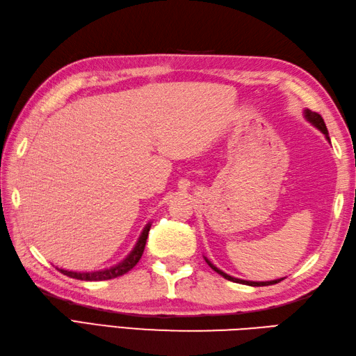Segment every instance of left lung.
<instances>
[{"label":"left lung","mask_w":356,"mask_h":356,"mask_svg":"<svg viewBox=\"0 0 356 356\" xmlns=\"http://www.w3.org/2000/svg\"><path fill=\"white\" fill-rule=\"evenodd\" d=\"M304 117H305V120H307L309 123H312L313 127H315L316 129H319L323 132V134L325 136V138L327 140L330 142V137H329V131H327V127H325V123H324V120H323V117L319 115L318 113H313V111H310V109H304ZM205 261H207V264L208 266H210L214 271H218V273L220 275V276H224L225 280H228V281H233V282H238V284H245V285H252V287H262V285H273V284H277L280 281H282L284 277H281V280H275V281H264V282H257V281H245V280H239V277H233V276H229V275H227L225 271H222V270H219L218 267L214 266V264L208 259V257H205Z\"/></svg>","instance_id":"8db88e82"}]
</instances>
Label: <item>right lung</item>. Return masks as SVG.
<instances>
[{
	"label": "right lung",
	"instance_id": "add662e5",
	"mask_svg": "<svg viewBox=\"0 0 356 356\" xmlns=\"http://www.w3.org/2000/svg\"><path fill=\"white\" fill-rule=\"evenodd\" d=\"M149 228H151V222H148V224H146L145 228L142 229L140 238L137 239V243L134 245V248L131 250V253L124 257L123 261L115 264V266H113V267L95 270V271H72V270H65V268H58V270L63 275L74 277V280H80V281H108V280H114V277L128 273V271L132 267H136V264L140 261L143 250H145L146 239H148Z\"/></svg>",
	"mask_w": 356,
	"mask_h": 356
}]
</instances>
